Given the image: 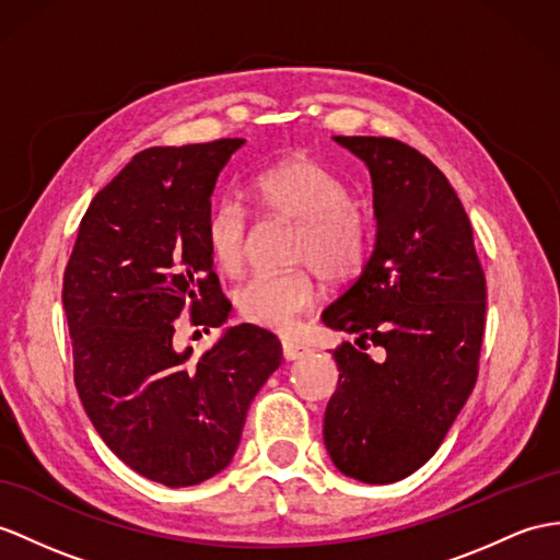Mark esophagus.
Masks as SVG:
<instances>
[{
    "label": "esophagus",
    "instance_id": "1",
    "mask_svg": "<svg viewBox=\"0 0 560 560\" xmlns=\"http://www.w3.org/2000/svg\"><path fill=\"white\" fill-rule=\"evenodd\" d=\"M311 349L299 345V342H292V339H282V357L288 361H296V359H304L308 357Z\"/></svg>",
    "mask_w": 560,
    "mask_h": 560
}]
</instances>
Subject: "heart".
<instances>
[{"label":"heart","mask_w":560,"mask_h":560,"mask_svg":"<svg viewBox=\"0 0 560 560\" xmlns=\"http://www.w3.org/2000/svg\"><path fill=\"white\" fill-rule=\"evenodd\" d=\"M252 192L264 209L296 221L294 261H311L327 282H342L363 268L371 230L359 207L347 201V185L308 156H292L254 177ZM249 218L240 201L225 199L211 207L203 240L213 266L235 276L247 256ZM316 299L311 268L258 272L235 292L240 316L268 330L288 332Z\"/></svg>","instance_id":"heart-1"}]
</instances>
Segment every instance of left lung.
<instances>
[{"label":"left lung","instance_id":"8db88e82","mask_svg":"<svg viewBox=\"0 0 560 560\" xmlns=\"http://www.w3.org/2000/svg\"><path fill=\"white\" fill-rule=\"evenodd\" d=\"M332 140L371 171L375 244L323 311L327 327L357 335L332 351L339 383L323 440L339 472L389 485L434 456L470 397L487 284L468 213L428 156L392 138Z\"/></svg>","mask_w":560,"mask_h":560}]
</instances>
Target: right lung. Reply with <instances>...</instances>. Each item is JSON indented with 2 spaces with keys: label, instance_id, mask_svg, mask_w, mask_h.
<instances>
[{
  "label": "right lung",
  "instance_id": "1",
  "mask_svg": "<svg viewBox=\"0 0 560 560\" xmlns=\"http://www.w3.org/2000/svg\"><path fill=\"white\" fill-rule=\"evenodd\" d=\"M244 140L144 149L92 199L63 272L73 377L94 430L147 480L192 487L233 460L278 337L242 323L192 361L175 318L221 327L228 302L203 240L211 195Z\"/></svg>",
  "mask_w": 560,
  "mask_h": 560
}]
</instances>
